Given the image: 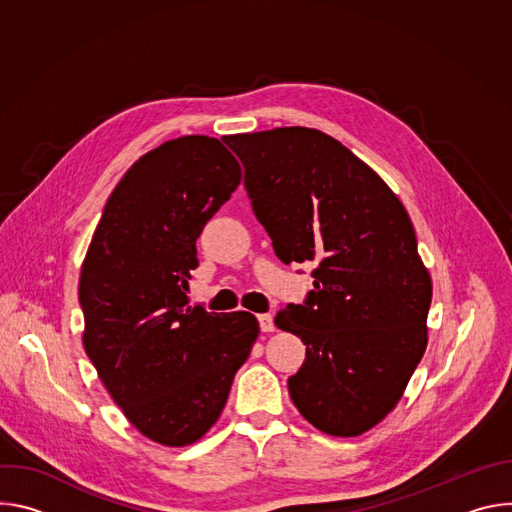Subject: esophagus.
I'll use <instances>...</instances> for the list:
<instances>
[{
  "label": "esophagus",
  "instance_id": "obj_1",
  "mask_svg": "<svg viewBox=\"0 0 512 512\" xmlns=\"http://www.w3.org/2000/svg\"><path fill=\"white\" fill-rule=\"evenodd\" d=\"M257 320H259L261 332H273V330H275V324H273V316H271V314H259Z\"/></svg>",
  "mask_w": 512,
  "mask_h": 512
}]
</instances>
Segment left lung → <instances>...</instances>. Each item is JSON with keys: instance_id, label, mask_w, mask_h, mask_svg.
I'll return each instance as SVG.
<instances>
[{"instance_id": "1", "label": "left lung", "mask_w": 512, "mask_h": 512, "mask_svg": "<svg viewBox=\"0 0 512 512\" xmlns=\"http://www.w3.org/2000/svg\"><path fill=\"white\" fill-rule=\"evenodd\" d=\"M227 145L275 255L318 263L306 302L275 316L306 344L289 397L328 435L369 431L399 403L427 346L431 277L411 218L375 170L318 129L239 133Z\"/></svg>"}]
</instances>
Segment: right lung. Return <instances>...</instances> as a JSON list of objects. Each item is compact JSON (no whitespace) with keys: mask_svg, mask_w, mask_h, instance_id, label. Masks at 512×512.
Returning <instances> with one entry per match:
<instances>
[{"mask_svg":"<svg viewBox=\"0 0 512 512\" xmlns=\"http://www.w3.org/2000/svg\"><path fill=\"white\" fill-rule=\"evenodd\" d=\"M239 184L218 139H170L115 186L83 261L87 356L127 421L162 446H190L216 423L259 336L253 314L186 296L196 239Z\"/></svg>","mask_w":512,"mask_h":512,"instance_id":"1","label":"right lung"}]
</instances>
